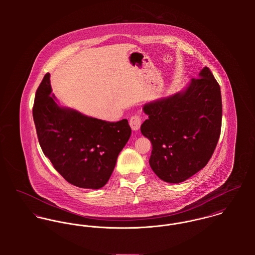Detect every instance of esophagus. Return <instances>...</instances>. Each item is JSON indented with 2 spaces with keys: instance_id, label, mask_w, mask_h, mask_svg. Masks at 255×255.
I'll return each mask as SVG.
<instances>
[{
  "instance_id": "esophagus-1",
  "label": "esophagus",
  "mask_w": 255,
  "mask_h": 255,
  "mask_svg": "<svg viewBox=\"0 0 255 255\" xmlns=\"http://www.w3.org/2000/svg\"><path fill=\"white\" fill-rule=\"evenodd\" d=\"M142 123V119L139 115H134L129 120V126L132 130H138Z\"/></svg>"
}]
</instances>
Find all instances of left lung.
<instances>
[{"mask_svg":"<svg viewBox=\"0 0 255 255\" xmlns=\"http://www.w3.org/2000/svg\"><path fill=\"white\" fill-rule=\"evenodd\" d=\"M141 133L152 143L149 164L164 182H184L203 169L218 143L220 85L205 67L184 90L143 106Z\"/></svg>","mask_w":255,"mask_h":255,"instance_id":"1","label":"left lung"}]
</instances>
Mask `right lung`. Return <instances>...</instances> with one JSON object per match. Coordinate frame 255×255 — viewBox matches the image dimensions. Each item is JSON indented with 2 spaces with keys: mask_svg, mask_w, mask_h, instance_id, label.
I'll return each instance as SVG.
<instances>
[{
  "mask_svg": "<svg viewBox=\"0 0 255 255\" xmlns=\"http://www.w3.org/2000/svg\"><path fill=\"white\" fill-rule=\"evenodd\" d=\"M51 92L50 73H46L32 110L43 153L67 182L81 188L103 187L130 137L128 120L110 123L84 116L59 106Z\"/></svg>",
  "mask_w": 255,
  "mask_h": 255,
  "instance_id": "obj_1",
  "label": "right lung"
}]
</instances>
